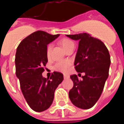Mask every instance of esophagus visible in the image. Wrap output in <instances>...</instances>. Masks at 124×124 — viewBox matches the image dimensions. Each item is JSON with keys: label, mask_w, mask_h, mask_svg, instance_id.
Returning <instances> with one entry per match:
<instances>
[{"label": "esophagus", "mask_w": 124, "mask_h": 124, "mask_svg": "<svg viewBox=\"0 0 124 124\" xmlns=\"http://www.w3.org/2000/svg\"><path fill=\"white\" fill-rule=\"evenodd\" d=\"M69 78H70V76L68 75H64V79H68Z\"/></svg>", "instance_id": "1"}]
</instances>
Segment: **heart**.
<instances>
[{"label":"heart","mask_w":124,"mask_h":124,"mask_svg":"<svg viewBox=\"0 0 124 124\" xmlns=\"http://www.w3.org/2000/svg\"><path fill=\"white\" fill-rule=\"evenodd\" d=\"M61 45L65 51L71 48V46H74V43L70 39L68 38H63L60 41ZM53 45L50 43L46 47V56L50 57L51 55V50H52ZM71 64V62L70 60H62L57 62L54 66V68L56 71L61 72L63 73H67L70 70V68Z\"/></svg>","instance_id":"heart-1"}]
</instances>
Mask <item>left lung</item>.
<instances>
[{"mask_svg":"<svg viewBox=\"0 0 124 124\" xmlns=\"http://www.w3.org/2000/svg\"><path fill=\"white\" fill-rule=\"evenodd\" d=\"M66 37L79 41L74 64L76 71L85 73L82 80H79L76 74L70 76L74 85L69 92V97L76 107L90 109L99 99L109 76L110 54L104 43L89 34Z\"/></svg>","mask_w":124,"mask_h":124,"instance_id":"8db88e82","label":"left lung"}]
</instances>
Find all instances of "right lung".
<instances>
[{
	"label": "right lung",
	"mask_w": 124,
	"mask_h": 124,
	"mask_svg": "<svg viewBox=\"0 0 124 124\" xmlns=\"http://www.w3.org/2000/svg\"><path fill=\"white\" fill-rule=\"evenodd\" d=\"M60 36L37 31L20 42L15 54L16 76L25 100L32 110L43 112L52 104L56 89L63 81V74L53 72L49 78L43 77V66L48 62L47 45Z\"/></svg>",
	"instance_id": "obj_1"
}]
</instances>
